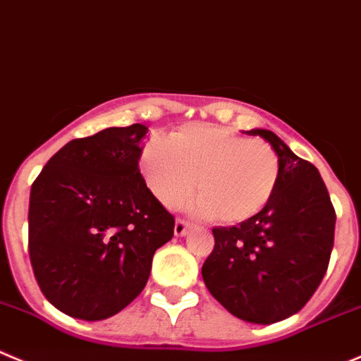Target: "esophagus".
Segmentation results:
<instances>
[{"label":"esophagus","mask_w":361,"mask_h":361,"mask_svg":"<svg viewBox=\"0 0 361 361\" xmlns=\"http://www.w3.org/2000/svg\"><path fill=\"white\" fill-rule=\"evenodd\" d=\"M188 228H190V222L183 221V219H178L176 224H174V235L176 237H183V235H187Z\"/></svg>","instance_id":"34e87169"}]
</instances>
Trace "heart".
<instances>
[{"instance_id": "b5f03b06", "label": "heart", "mask_w": 361, "mask_h": 361, "mask_svg": "<svg viewBox=\"0 0 361 361\" xmlns=\"http://www.w3.org/2000/svg\"><path fill=\"white\" fill-rule=\"evenodd\" d=\"M139 169L164 207H180L196 185V210L224 224L264 210L281 181V158L271 144L208 124L180 128L169 140L149 139Z\"/></svg>"}]
</instances>
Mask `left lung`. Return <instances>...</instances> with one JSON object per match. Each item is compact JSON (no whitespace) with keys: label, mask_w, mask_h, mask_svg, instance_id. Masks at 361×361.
Returning <instances> with one entry per match:
<instances>
[{"label":"left lung","mask_w":361,"mask_h":361,"mask_svg":"<svg viewBox=\"0 0 361 361\" xmlns=\"http://www.w3.org/2000/svg\"><path fill=\"white\" fill-rule=\"evenodd\" d=\"M260 135L281 158V181L271 203L238 226L214 228L215 245L201 274L231 315L272 324L298 313L328 271L335 208L317 167L292 153L271 130Z\"/></svg>","instance_id":"1"}]
</instances>
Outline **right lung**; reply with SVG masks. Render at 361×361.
<instances>
[{
	"instance_id": "right-lung-1",
	"label": "right lung",
	"mask_w": 361,
	"mask_h": 361,
	"mask_svg": "<svg viewBox=\"0 0 361 361\" xmlns=\"http://www.w3.org/2000/svg\"><path fill=\"white\" fill-rule=\"evenodd\" d=\"M147 128H106L67 142L33 181L28 251L40 290L60 312L103 321L146 287L174 217L139 169Z\"/></svg>"
}]
</instances>
